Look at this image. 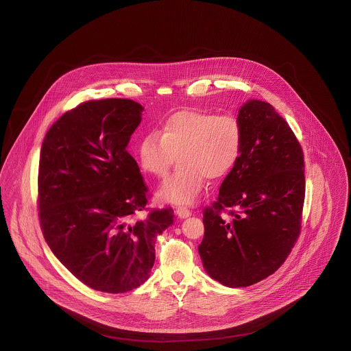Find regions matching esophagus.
I'll use <instances>...</instances> for the list:
<instances>
[{
    "label": "esophagus",
    "mask_w": 351,
    "mask_h": 351,
    "mask_svg": "<svg viewBox=\"0 0 351 351\" xmlns=\"http://www.w3.org/2000/svg\"><path fill=\"white\" fill-rule=\"evenodd\" d=\"M176 214L180 218H187V217L191 215V210L189 208H186V206H178L176 208Z\"/></svg>",
    "instance_id": "obj_1"
}]
</instances>
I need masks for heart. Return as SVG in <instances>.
<instances>
[{
    "label": "heart",
    "instance_id": "heart-1",
    "mask_svg": "<svg viewBox=\"0 0 351 351\" xmlns=\"http://www.w3.org/2000/svg\"><path fill=\"white\" fill-rule=\"evenodd\" d=\"M243 126L232 114L182 110L169 115L160 132H150L138 143V160L145 172L165 178L175 157L180 169L168 178L158 197L164 202L194 204L209 179L226 176L243 150Z\"/></svg>",
    "mask_w": 351,
    "mask_h": 351
}]
</instances>
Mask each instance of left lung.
Here are the masks:
<instances>
[{
  "label": "left lung",
  "mask_w": 351,
  "mask_h": 351,
  "mask_svg": "<svg viewBox=\"0 0 351 351\" xmlns=\"http://www.w3.org/2000/svg\"><path fill=\"white\" fill-rule=\"evenodd\" d=\"M237 118L241 156L204 209L198 247L208 274L229 287L251 286L280 269L300 236L305 199L304 153L287 122L261 100L247 101Z\"/></svg>",
  "instance_id": "obj_1"
}]
</instances>
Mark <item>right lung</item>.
Returning <instances> with one entry per match:
<instances>
[{
  "mask_svg": "<svg viewBox=\"0 0 351 351\" xmlns=\"http://www.w3.org/2000/svg\"><path fill=\"white\" fill-rule=\"evenodd\" d=\"M142 110L129 99L84 101L54 122L42 143L45 240L77 280L104 293L130 291L149 278L156 236L175 217L171 208H146L149 189L126 149ZM143 210L147 217L136 220Z\"/></svg>",
  "mask_w": 351,
  "mask_h": 351,
  "instance_id": "1",
  "label": "right lung"
}]
</instances>
